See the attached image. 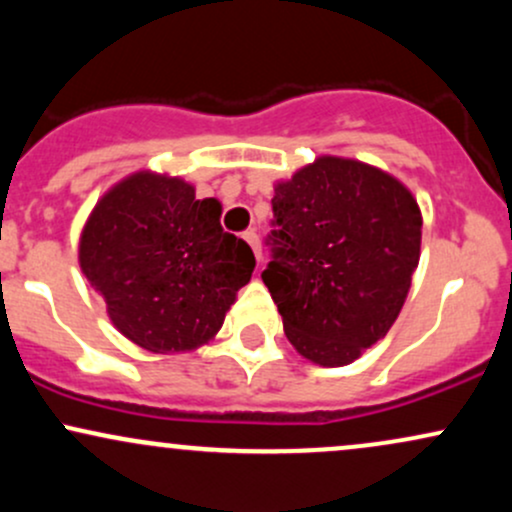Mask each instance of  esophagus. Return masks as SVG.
I'll return each instance as SVG.
<instances>
[{
  "mask_svg": "<svg viewBox=\"0 0 512 512\" xmlns=\"http://www.w3.org/2000/svg\"><path fill=\"white\" fill-rule=\"evenodd\" d=\"M243 238L248 240V245L252 248V252H255L257 257V264H262V245H260V236H257L255 231H245Z\"/></svg>",
  "mask_w": 512,
  "mask_h": 512,
  "instance_id": "1",
  "label": "esophagus"
}]
</instances>
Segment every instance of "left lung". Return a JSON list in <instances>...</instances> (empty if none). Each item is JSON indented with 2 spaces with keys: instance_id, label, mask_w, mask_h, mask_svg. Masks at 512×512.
Masks as SVG:
<instances>
[{
  "instance_id": "8db88e82",
  "label": "left lung",
  "mask_w": 512,
  "mask_h": 512,
  "mask_svg": "<svg viewBox=\"0 0 512 512\" xmlns=\"http://www.w3.org/2000/svg\"><path fill=\"white\" fill-rule=\"evenodd\" d=\"M262 281L296 351L346 366L397 320L419 264L421 211L397 178L322 156L274 187Z\"/></svg>"
}]
</instances>
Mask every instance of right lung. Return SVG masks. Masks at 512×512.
I'll list each match as a JSON object with an SVG mask.
<instances>
[{
	"mask_svg": "<svg viewBox=\"0 0 512 512\" xmlns=\"http://www.w3.org/2000/svg\"><path fill=\"white\" fill-rule=\"evenodd\" d=\"M79 264L117 330L146 351L170 354L221 330L255 255L223 231L216 199H197L180 178L134 173L91 211Z\"/></svg>",
	"mask_w": 512,
	"mask_h": 512,
	"instance_id": "1",
	"label": "right lung"
}]
</instances>
